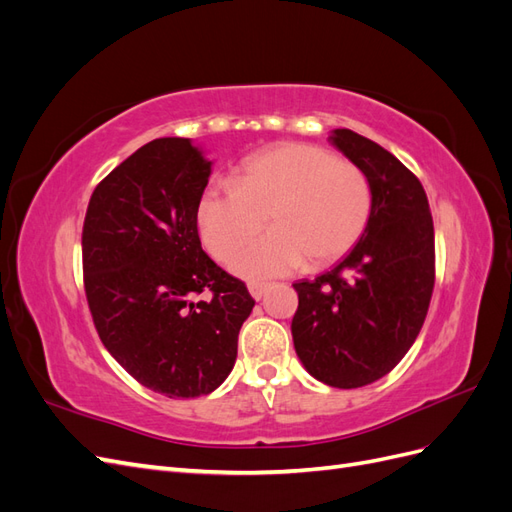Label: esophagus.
<instances>
[{
	"instance_id": "esophagus-1",
	"label": "esophagus",
	"mask_w": 512,
	"mask_h": 512,
	"mask_svg": "<svg viewBox=\"0 0 512 512\" xmlns=\"http://www.w3.org/2000/svg\"><path fill=\"white\" fill-rule=\"evenodd\" d=\"M247 288H250V294H252V297H254L256 301H258V299L265 297V292L269 290V284H267V282L252 280V282H247Z\"/></svg>"
}]
</instances>
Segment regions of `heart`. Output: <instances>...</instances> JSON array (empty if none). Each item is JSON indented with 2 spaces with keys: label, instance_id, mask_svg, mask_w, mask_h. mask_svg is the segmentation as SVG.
Masks as SVG:
<instances>
[{
  "label": "heart",
  "instance_id": "b5f03b06",
  "mask_svg": "<svg viewBox=\"0 0 512 512\" xmlns=\"http://www.w3.org/2000/svg\"><path fill=\"white\" fill-rule=\"evenodd\" d=\"M374 190L361 166L307 143H282L247 158L235 188H209L196 220L205 250L228 260L269 219L265 238L230 258L245 277H271L301 267H324L363 237Z\"/></svg>",
  "mask_w": 512,
  "mask_h": 512
}]
</instances>
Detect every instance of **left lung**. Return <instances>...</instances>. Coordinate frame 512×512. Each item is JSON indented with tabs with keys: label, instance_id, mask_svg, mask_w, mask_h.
Segmentation results:
<instances>
[{
	"label": "left lung",
	"instance_id": "left-lung-1",
	"mask_svg": "<svg viewBox=\"0 0 512 512\" xmlns=\"http://www.w3.org/2000/svg\"><path fill=\"white\" fill-rule=\"evenodd\" d=\"M331 141L367 173L374 209L335 269L292 284V339L314 378L356 389L389 374L421 333L436 284V239L427 194L410 168L352 130H335Z\"/></svg>",
	"mask_w": 512,
	"mask_h": 512
}]
</instances>
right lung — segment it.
Wrapping results in <instances>:
<instances>
[{"label": "right lung", "mask_w": 512, "mask_h": 512, "mask_svg": "<svg viewBox=\"0 0 512 512\" xmlns=\"http://www.w3.org/2000/svg\"><path fill=\"white\" fill-rule=\"evenodd\" d=\"M209 175L190 138H156L96 185L83 224L85 297L102 344L170 399L218 389L256 303L200 247L196 209Z\"/></svg>", "instance_id": "1"}]
</instances>
